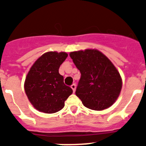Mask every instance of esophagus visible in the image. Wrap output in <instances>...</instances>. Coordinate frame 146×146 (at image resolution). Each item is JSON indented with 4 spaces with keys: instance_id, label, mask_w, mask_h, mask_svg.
Here are the masks:
<instances>
[{
    "instance_id": "obj_1",
    "label": "esophagus",
    "mask_w": 146,
    "mask_h": 146,
    "mask_svg": "<svg viewBox=\"0 0 146 146\" xmlns=\"http://www.w3.org/2000/svg\"><path fill=\"white\" fill-rule=\"evenodd\" d=\"M71 88H72V90H73V92H75V90H76V85L75 84H73L72 85V86H71Z\"/></svg>"
}]
</instances>
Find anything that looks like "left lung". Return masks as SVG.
Segmentation results:
<instances>
[{
	"instance_id": "8db88e82",
	"label": "left lung",
	"mask_w": 146,
	"mask_h": 146,
	"mask_svg": "<svg viewBox=\"0 0 146 146\" xmlns=\"http://www.w3.org/2000/svg\"><path fill=\"white\" fill-rule=\"evenodd\" d=\"M69 55L81 73L75 94L83 105L94 110L113 105L122 88L121 75L113 63L97 50L75 51Z\"/></svg>"
}]
</instances>
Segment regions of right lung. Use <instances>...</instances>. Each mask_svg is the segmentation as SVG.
Segmentation results:
<instances>
[{"label":"right lung","instance_id":"obj_1","mask_svg":"<svg viewBox=\"0 0 146 146\" xmlns=\"http://www.w3.org/2000/svg\"><path fill=\"white\" fill-rule=\"evenodd\" d=\"M68 56L66 52H47L38 58L25 78V91L30 102L45 113L58 112L73 91L59 74L60 66Z\"/></svg>","mask_w":146,"mask_h":146}]
</instances>
